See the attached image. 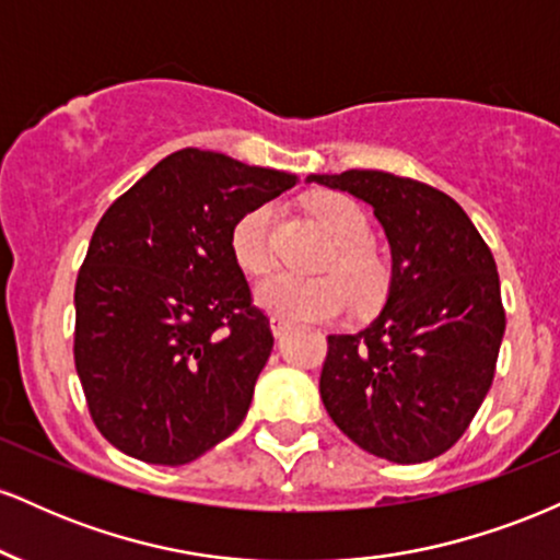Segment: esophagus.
Masks as SVG:
<instances>
[{"label": "esophagus", "mask_w": 560, "mask_h": 560, "mask_svg": "<svg viewBox=\"0 0 560 560\" xmlns=\"http://www.w3.org/2000/svg\"><path fill=\"white\" fill-rule=\"evenodd\" d=\"M289 329H292V326H289V320H284V318H276V316L271 318V331H273V337H276V339L287 337Z\"/></svg>", "instance_id": "1"}]
</instances>
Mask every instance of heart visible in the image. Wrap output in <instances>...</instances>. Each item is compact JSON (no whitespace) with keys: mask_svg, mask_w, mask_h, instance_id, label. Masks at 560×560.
I'll use <instances>...</instances> for the list:
<instances>
[{"mask_svg":"<svg viewBox=\"0 0 560 560\" xmlns=\"http://www.w3.org/2000/svg\"><path fill=\"white\" fill-rule=\"evenodd\" d=\"M307 213L329 236L334 255L326 268L339 276H292L276 273L260 281L255 300L262 311L289 324H318L342 316L358 305H376L387 289V268L369 247V218L355 199L334 191H316L305 202ZM273 208L260 205L236 221L231 231V253L247 273H266L273 266L271 247Z\"/></svg>","mask_w":560,"mask_h":560,"instance_id":"1","label":"heart"}]
</instances>
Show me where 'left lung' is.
Returning a JSON list of instances; mask_svg holds the SVG:
<instances>
[{"label":"left lung","mask_w":560,"mask_h":560,"mask_svg":"<svg viewBox=\"0 0 560 560\" xmlns=\"http://www.w3.org/2000/svg\"><path fill=\"white\" fill-rule=\"evenodd\" d=\"M374 208L389 242L384 307L358 334H329L320 400L376 458L442 455L492 387L505 334L498 266L471 218L434 186L384 171L311 173Z\"/></svg>","instance_id":"1"}]
</instances>
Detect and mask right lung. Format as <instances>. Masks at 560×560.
<instances>
[{
    "mask_svg": "<svg viewBox=\"0 0 560 560\" xmlns=\"http://www.w3.org/2000/svg\"><path fill=\"white\" fill-rule=\"evenodd\" d=\"M294 184V173L189 147L96 223L75 281L73 352L96 429L120 453L184 466L240 429L273 334L231 231Z\"/></svg>",
    "mask_w": 560,
    "mask_h": 560,
    "instance_id": "add662e5",
    "label": "right lung"
}]
</instances>
